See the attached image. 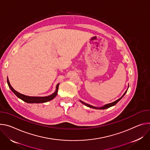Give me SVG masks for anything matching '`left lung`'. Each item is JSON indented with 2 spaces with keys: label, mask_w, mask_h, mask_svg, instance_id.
Listing matches in <instances>:
<instances>
[{
  "label": "left lung",
  "mask_w": 150,
  "mask_h": 150,
  "mask_svg": "<svg viewBox=\"0 0 150 150\" xmlns=\"http://www.w3.org/2000/svg\"><path fill=\"white\" fill-rule=\"evenodd\" d=\"M127 90H126V91L124 93V94L123 95V96H122L121 98H120L119 99H118L117 100H116L115 101H114V102H113V103H111L106 104V105H104V106H103V107H93V106H92V105H89V104H86V103H84V102H83V101H80H80L83 104L85 105L86 106H87V107H88L92 108H95V109H98V110H104V109H106V108H110V107H112V106L115 105L116 104H117V103L120 100V99L123 97V96H124V95L126 94V93L127 92Z\"/></svg>",
  "instance_id": "left-lung-1"
}]
</instances>
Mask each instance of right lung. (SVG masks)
<instances>
[{
  "instance_id": "add662e5",
  "label": "right lung",
  "mask_w": 150,
  "mask_h": 150,
  "mask_svg": "<svg viewBox=\"0 0 150 150\" xmlns=\"http://www.w3.org/2000/svg\"><path fill=\"white\" fill-rule=\"evenodd\" d=\"M7 83L9 87V88L11 89V90L14 93V94L17 96L18 98H19L20 99H21V100H23V101L27 103H46L48 102L49 101L52 100L57 95V93H58V86H59V83L56 86V91H55V92L54 93H52L51 95H49L47 96H27L23 94H21L19 92H18L17 91H16L11 85L9 81L8 80V78H7Z\"/></svg>"
}]
</instances>
